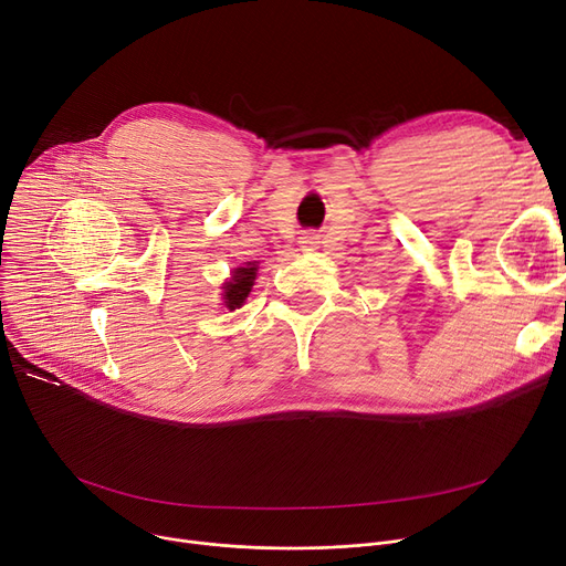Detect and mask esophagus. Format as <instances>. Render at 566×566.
<instances>
[{
    "label": "esophagus",
    "mask_w": 566,
    "mask_h": 566,
    "mask_svg": "<svg viewBox=\"0 0 566 566\" xmlns=\"http://www.w3.org/2000/svg\"><path fill=\"white\" fill-rule=\"evenodd\" d=\"M316 242H318V238H316L314 233H303V238H301V250H303V252H310V250L316 248Z\"/></svg>",
    "instance_id": "esophagus-1"
}]
</instances>
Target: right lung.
Masks as SVG:
<instances>
[{
  "mask_svg": "<svg viewBox=\"0 0 566 566\" xmlns=\"http://www.w3.org/2000/svg\"><path fill=\"white\" fill-rule=\"evenodd\" d=\"M254 280H256V265L254 263H248L244 268H235L231 273V280L224 282V305L229 310H235L240 307L244 301H248L250 291L254 286Z\"/></svg>",
  "mask_w": 566,
  "mask_h": 566,
  "instance_id": "1",
  "label": "right lung"
}]
</instances>
